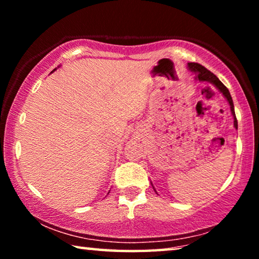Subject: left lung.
<instances>
[{
	"mask_svg": "<svg viewBox=\"0 0 259 259\" xmlns=\"http://www.w3.org/2000/svg\"><path fill=\"white\" fill-rule=\"evenodd\" d=\"M188 68H190L193 73H195L196 80L210 82V83H211V84H213L214 87H216L217 89L221 91L223 95H224V97L227 99V102L230 103L231 112H232V114H233V116H234V126H235L236 129H238V120H236V117H235L233 100H232V97H231V95H230L229 89H227V88L224 84H223L221 81H219V78L216 75H214L213 73L210 72L209 69H207L204 66H202V65H200L198 63H190V64H188Z\"/></svg>",
	"mask_w": 259,
	"mask_h": 259,
	"instance_id": "obj_1",
	"label": "left lung"
}]
</instances>
